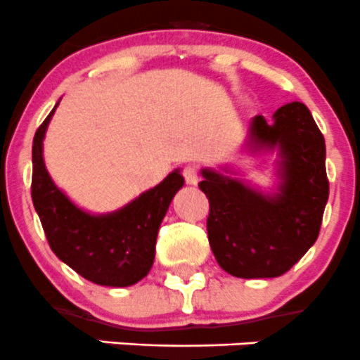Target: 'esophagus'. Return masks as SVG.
<instances>
[{
  "label": "esophagus",
  "mask_w": 360,
  "mask_h": 360,
  "mask_svg": "<svg viewBox=\"0 0 360 360\" xmlns=\"http://www.w3.org/2000/svg\"><path fill=\"white\" fill-rule=\"evenodd\" d=\"M184 181L188 184H197L198 183V167L197 165H186L183 169Z\"/></svg>",
  "instance_id": "1"
}]
</instances>
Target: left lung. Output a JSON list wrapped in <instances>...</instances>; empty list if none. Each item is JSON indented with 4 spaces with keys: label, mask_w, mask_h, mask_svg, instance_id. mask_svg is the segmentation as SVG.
Wrapping results in <instances>:
<instances>
[{
    "label": "left lung",
    "mask_w": 360,
    "mask_h": 360,
    "mask_svg": "<svg viewBox=\"0 0 360 360\" xmlns=\"http://www.w3.org/2000/svg\"><path fill=\"white\" fill-rule=\"evenodd\" d=\"M250 146H278L281 193L264 197L203 169L198 186L209 198V244L219 266L233 277H281L321 231L329 197L324 136L308 108L294 101L275 111L274 125L263 116L252 120Z\"/></svg>",
    "instance_id": "1"
}]
</instances>
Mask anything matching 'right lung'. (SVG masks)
Returning <instances> with one entry per match:
<instances>
[{
  "instance_id": "1",
  "label": "right lung",
  "mask_w": 360,
  "mask_h": 360,
  "mask_svg": "<svg viewBox=\"0 0 360 360\" xmlns=\"http://www.w3.org/2000/svg\"><path fill=\"white\" fill-rule=\"evenodd\" d=\"M53 108L32 139L31 197L50 249L86 281L127 288L146 277L155 259L160 223L184 184L179 170L158 186L106 216H90L69 202L50 179L43 162V137Z\"/></svg>"
}]
</instances>
